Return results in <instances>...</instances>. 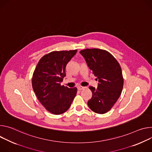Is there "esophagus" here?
Instances as JSON below:
<instances>
[{
  "label": "esophagus",
  "instance_id": "34e87169",
  "mask_svg": "<svg viewBox=\"0 0 152 152\" xmlns=\"http://www.w3.org/2000/svg\"><path fill=\"white\" fill-rule=\"evenodd\" d=\"M84 88H85V87H83V86H77V89H78V90H82V89H83Z\"/></svg>",
  "mask_w": 152,
  "mask_h": 152
}]
</instances>
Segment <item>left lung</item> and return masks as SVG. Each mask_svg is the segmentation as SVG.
<instances>
[{"label":"left lung","instance_id":"left-lung-1","mask_svg":"<svg viewBox=\"0 0 152 152\" xmlns=\"http://www.w3.org/2000/svg\"><path fill=\"white\" fill-rule=\"evenodd\" d=\"M80 53L98 80L97 88H89L92 96L88 102V106L95 113H105L121 94L124 80L121 66L111 54L103 49H86Z\"/></svg>","mask_w":152,"mask_h":152}]
</instances>
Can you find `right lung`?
<instances>
[{
    "instance_id": "right-lung-1",
    "label": "right lung",
    "mask_w": 152,
    "mask_h": 152,
    "mask_svg": "<svg viewBox=\"0 0 152 152\" xmlns=\"http://www.w3.org/2000/svg\"><path fill=\"white\" fill-rule=\"evenodd\" d=\"M77 50L53 51L44 56L34 72L32 85L38 99L49 112L60 115L68 109L77 94V88L61 86L66 66Z\"/></svg>"
}]
</instances>
